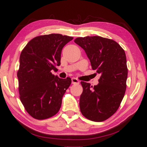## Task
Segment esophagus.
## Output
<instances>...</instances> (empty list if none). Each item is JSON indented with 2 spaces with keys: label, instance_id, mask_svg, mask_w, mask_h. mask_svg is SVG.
Wrapping results in <instances>:
<instances>
[{
  "label": "esophagus",
  "instance_id": "obj_1",
  "mask_svg": "<svg viewBox=\"0 0 147 147\" xmlns=\"http://www.w3.org/2000/svg\"><path fill=\"white\" fill-rule=\"evenodd\" d=\"M72 83L74 85H78L79 84V81L76 78H72Z\"/></svg>",
  "mask_w": 147,
  "mask_h": 147
}]
</instances>
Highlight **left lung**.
Returning a JSON list of instances; mask_svg holds the SVG:
<instances>
[{
	"label": "left lung",
	"instance_id": "8db88e82",
	"mask_svg": "<svg viewBox=\"0 0 147 147\" xmlns=\"http://www.w3.org/2000/svg\"><path fill=\"white\" fill-rule=\"evenodd\" d=\"M85 51L92 69L100 74L97 85L81 81V113L94 122H103L116 113L126 89L128 68L122 47L114 40L100 36L77 38L74 40Z\"/></svg>",
	"mask_w": 147,
	"mask_h": 147
}]
</instances>
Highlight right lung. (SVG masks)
<instances>
[{
  "mask_svg": "<svg viewBox=\"0 0 147 147\" xmlns=\"http://www.w3.org/2000/svg\"><path fill=\"white\" fill-rule=\"evenodd\" d=\"M73 38L48 34L33 38L23 49L17 71L19 98L25 110L37 120L54 116L71 79H60L52 73L60 64L63 47Z\"/></svg>",
  "mask_w": 147,
  "mask_h": 147,
  "instance_id": "1",
  "label": "right lung"
}]
</instances>
